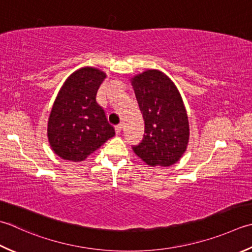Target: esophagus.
Here are the masks:
<instances>
[{
  "label": "esophagus",
  "instance_id": "esophagus-1",
  "mask_svg": "<svg viewBox=\"0 0 252 252\" xmlns=\"http://www.w3.org/2000/svg\"><path fill=\"white\" fill-rule=\"evenodd\" d=\"M122 127H123V125H122V123H119V125L116 126V132L120 133L122 131Z\"/></svg>",
  "mask_w": 252,
  "mask_h": 252
}]
</instances>
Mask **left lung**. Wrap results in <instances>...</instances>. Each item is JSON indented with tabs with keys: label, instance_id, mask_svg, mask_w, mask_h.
I'll return each instance as SVG.
<instances>
[{
	"label": "left lung",
	"instance_id": "8db88e82",
	"mask_svg": "<svg viewBox=\"0 0 252 252\" xmlns=\"http://www.w3.org/2000/svg\"><path fill=\"white\" fill-rule=\"evenodd\" d=\"M132 85L145 123L143 139L133 151L150 166L174 165L189 141L188 117L179 92L157 70L134 76Z\"/></svg>",
	"mask_w": 252,
	"mask_h": 252
}]
</instances>
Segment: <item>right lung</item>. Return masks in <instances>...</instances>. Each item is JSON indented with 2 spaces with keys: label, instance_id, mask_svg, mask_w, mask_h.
Returning <instances> with one entry per match:
<instances>
[{
  "label": "right lung",
  "instance_id": "right-lung-1",
  "mask_svg": "<svg viewBox=\"0 0 252 252\" xmlns=\"http://www.w3.org/2000/svg\"><path fill=\"white\" fill-rule=\"evenodd\" d=\"M105 78V73L87 66L62 86L48 122L49 143L61 158L82 161L116 134L96 99Z\"/></svg>",
  "mask_w": 252,
  "mask_h": 252
}]
</instances>
